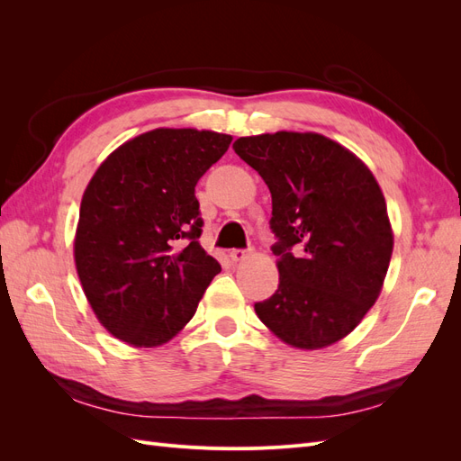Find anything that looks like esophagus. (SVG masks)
Instances as JSON below:
<instances>
[{
    "mask_svg": "<svg viewBox=\"0 0 461 461\" xmlns=\"http://www.w3.org/2000/svg\"><path fill=\"white\" fill-rule=\"evenodd\" d=\"M248 256H249V249H230L229 254L232 261H244Z\"/></svg>",
    "mask_w": 461,
    "mask_h": 461,
    "instance_id": "1",
    "label": "esophagus"
}]
</instances>
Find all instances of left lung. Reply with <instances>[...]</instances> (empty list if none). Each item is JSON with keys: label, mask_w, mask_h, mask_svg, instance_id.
<instances>
[{"label": "left lung", "mask_w": 461, "mask_h": 461, "mask_svg": "<svg viewBox=\"0 0 461 461\" xmlns=\"http://www.w3.org/2000/svg\"><path fill=\"white\" fill-rule=\"evenodd\" d=\"M232 148L273 200L278 288L254 305L258 317L298 350L342 340L379 298L393 258L379 183L356 153L317 132L242 136Z\"/></svg>", "instance_id": "left-lung-1"}]
</instances>
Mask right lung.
<instances>
[{"instance_id": "1", "label": "right lung", "mask_w": 461, "mask_h": 461, "mask_svg": "<svg viewBox=\"0 0 461 461\" xmlns=\"http://www.w3.org/2000/svg\"><path fill=\"white\" fill-rule=\"evenodd\" d=\"M230 134L153 129L111 151L80 202L75 265L97 321L134 348L169 342L221 271L200 246L198 180Z\"/></svg>"}]
</instances>
